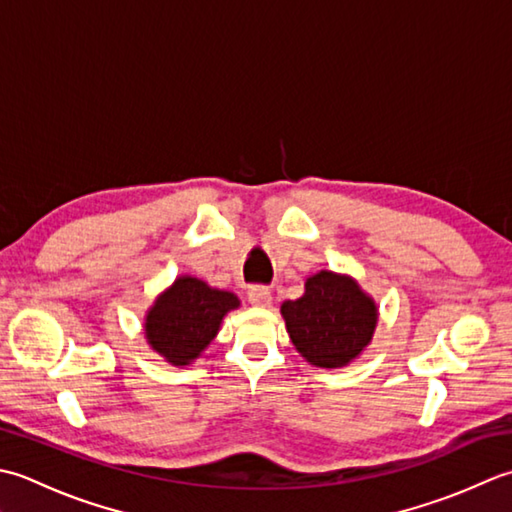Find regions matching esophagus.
Masks as SVG:
<instances>
[{"label": "esophagus", "mask_w": 512, "mask_h": 512, "mask_svg": "<svg viewBox=\"0 0 512 512\" xmlns=\"http://www.w3.org/2000/svg\"><path fill=\"white\" fill-rule=\"evenodd\" d=\"M247 296L254 307H269L271 305V291L267 287H252L247 291Z\"/></svg>", "instance_id": "obj_1"}]
</instances>
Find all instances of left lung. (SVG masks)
I'll use <instances>...</instances> for the list:
<instances>
[{"mask_svg":"<svg viewBox=\"0 0 512 512\" xmlns=\"http://www.w3.org/2000/svg\"><path fill=\"white\" fill-rule=\"evenodd\" d=\"M289 340L309 364L342 369L358 360L373 340L380 311L349 274L320 269L305 280L298 300L280 305Z\"/></svg>","mask_w":512,"mask_h":512,"instance_id":"obj_1","label":"left lung"}]
</instances>
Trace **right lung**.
Here are the masks:
<instances>
[{"mask_svg":"<svg viewBox=\"0 0 512 512\" xmlns=\"http://www.w3.org/2000/svg\"><path fill=\"white\" fill-rule=\"evenodd\" d=\"M238 307L241 300L234 291L190 274L176 276L145 311V340L172 367H190L218 336L225 316Z\"/></svg>","mask_w":512,"mask_h":512,"instance_id":"add662e5","label":"right lung"}]
</instances>
